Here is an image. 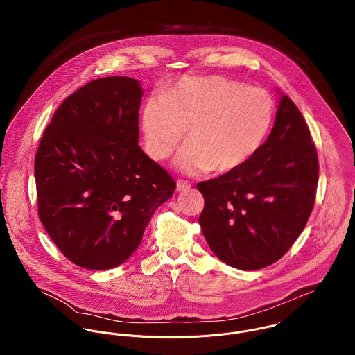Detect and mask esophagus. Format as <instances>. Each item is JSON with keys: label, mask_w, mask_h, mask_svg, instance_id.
<instances>
[{"label": "esophagus", "mask_w": 355, "mask_h": 355, "mask_svg": "<svg viewBox=\"0 0 355 355\" xmlns=\"http://www.w3.org/2000/svg\"><path fill=\"white\" fill-rule=\"evenodd\" d=\"M191 189V184L189 182H184V180H178L176 182V190L178 191H186V190H190Z\"/></svg>", "instance_id": "34e87169"}]
</instances>
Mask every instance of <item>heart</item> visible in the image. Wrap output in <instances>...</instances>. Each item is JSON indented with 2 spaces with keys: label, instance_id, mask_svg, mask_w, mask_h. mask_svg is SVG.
<instances>
[{
  "label": "heart",
  "instance_id": "heart-1",
  "mask_svg": "<svg viewBox=\"0 0 355 355\" xmlns=\"http://www.w3.org/2000/svg\"><path fill=\"white\" fill-rule=\"evenodd\" d=\"M275 102L261 87L223 76H184L162 87L158 98L141 110L144 146L154 161H164L187 145L175 166L190 175L227 173L248 162L265 142Z\"/></svg>",
  "mask_w": 355,
  "mask_h": 355
}]
</instances>
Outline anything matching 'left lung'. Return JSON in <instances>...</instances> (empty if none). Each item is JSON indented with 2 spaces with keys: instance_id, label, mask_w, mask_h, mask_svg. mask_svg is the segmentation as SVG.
<instances>
[{
  "instance_id": "left-lung-1",
  "label": "left lung",
  "mask_w": 355,
  "mask_h": 355,
  "mask_svg": "<svg viewBox=\"0 0 355 355\" xmlns=\"http://www.w3.org/2000/svg\"><path fill=\"white\" fill-rule=\"evenodd\" d=\"M318 158L297 105L280 94L275 125L253 157L235 171L201 182L203 236L223 262L255 270L280 259L313 210Z\"/></svg>"
}]
</instances>
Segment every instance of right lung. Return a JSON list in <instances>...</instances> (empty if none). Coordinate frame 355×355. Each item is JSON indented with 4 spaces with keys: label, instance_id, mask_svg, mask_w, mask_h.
I'll return each instance as SVG.
<instances>
[{
    "label": "right lung",
    "instance_id": "add662e5",
    "mask_svg": "<svg viewBox=\"0 0 355 355\" xmlns=\"http://www.w3.org/2000/svg\"><path fill=\"white\" fill-rule=\"evenodd\" d=\"M142 96L132 78L96 79L58 106L38 146V214L78 266L105 270L125 262L176 189L138 145Z\"/></svg>",
    "mask_w": 355,
    "mask_h": 355
}]
</instances>
